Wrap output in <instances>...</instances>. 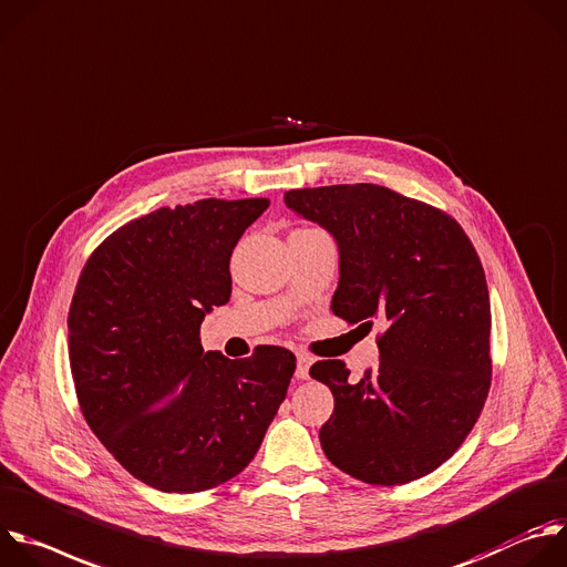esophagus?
<instances>
[{
  "label": "esophagus",
  "mask_w": 567,
  "mask_h": 567,
  "mask_svg": "<svg viewBox=\"0 0 567 567\" xmlns=\"http://www.w3.org/2000/svg\"><path fill=\"white\" fill-rule=\"evenodd\" d=\"M312 358L308 353H297V380H308Z\"/></svg>",
  "instance_id": "34e87169"
}]
</instances>
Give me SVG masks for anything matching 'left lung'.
<instances>
[{"instance_id": "8db88e82", "label": "left lung", "mask_w": 567, "mask_h": 567, "mask_svg": "<svg viewBox=\"0 0 567 567\" xmlns=\"http://www.w3.org/2000/svg\"><path fill=\"white\" fill-rule=\"evenodd\" d=\"M284 203L337 244L332 312L386 326L380 364L360 382L339 360L310 369L334 398L323 454L371 485L431 474L476 424L492 380L489 290L470 237L449 214L371 183L290 189Z\"/></svg>"}]
</instances>
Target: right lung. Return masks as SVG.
I'll use <instances>...</instances> for the list:
<instances>
[{"mask_svg": "<svg viewBox=\"0 0 567 567\" xmlns=\"http://www.w3.org/2000/svg\"><path fill=\"white\" fill-rule=\"evenodd\" d=\"M268 198L161 207L106 237L69 310L86 424L132 476L167 494L241 474L286 400L295 355L203 353L198 330L233 295L230 257Z\"/></svg>", "mask_w": 567, "mask_h": 567, "instance_id": "obj_1", "label": "right lung"}]
</instances>
